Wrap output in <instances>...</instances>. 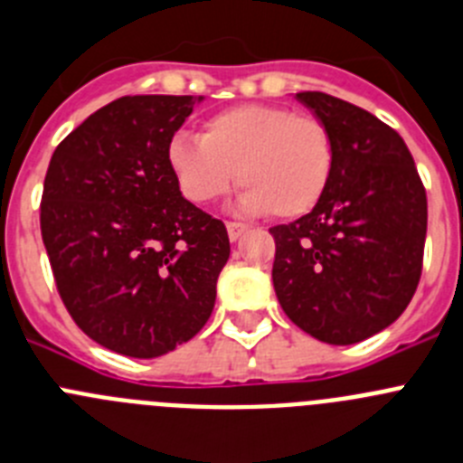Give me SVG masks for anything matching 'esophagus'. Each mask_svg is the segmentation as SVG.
Instances as JSON below:
<instances>
[{
	"label": "esophagus",
	"instance_id": "1",
	"mask_svg": "<svg viewBox=\"0 0 463 463\" xmlns=\"http://www.w3.org/2000/svg\"><path fill=\"white\" fill-rule=\"evenodd\" d=\"M226 228H228V237H231V241H237L246 231H249V226L240 222H228Z\"/></svg>",
	"mask_w": 463,
	"mask_h": 463
}]
</instances>
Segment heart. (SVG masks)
<instances>
[{
	"instance_id": "obj_1",
	"label": "heart",
	"mask_w": 463,
	"mask_h": 463,
	"mask_svg": "<svg viewBox=\"0 0 463 463\" xmlns=\"http://www.w3.org/2000/svg\"><path fill=\"white\" fill-rule=\"evenodd\" d=\"M168 166L192 203L217 201L235 183L240 210L297 219L317 207L331 183L335 146L329 125L280 105H235L203 123L201 139L173 137Z\"/></svg>"
}]
</instances>
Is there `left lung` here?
Segmentation results:
<instances>
[{"instance_id":"left-lung-1","label":"left lung","mask_w":463,"mask_h":463,"mask_svg":"<svg viewBox=\"0 0 463 463\" xmlns=\"http://www.w3.org/2000/svg\"><path fill=\"white\" fill-rule=\"evenodd\" d=\"M297 100L329 125L335 166L315 210L269 228L271 280L301 331L354 345L395 322L416 292L427 194L404 139L377 116L319 90Z\"/></svg>"}]
</instances>
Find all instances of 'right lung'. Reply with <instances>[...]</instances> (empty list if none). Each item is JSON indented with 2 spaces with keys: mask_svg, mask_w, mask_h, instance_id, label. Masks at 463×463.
<instances>
[{
  "mask_svg": "<svg viewBox=\"0 0 463 463\" xmlns=\"http://www.w3.org/2000/svg\"><path fill=\"white\" fill-rule=\"evenodd\" d=\"M203 98L125 95L56 146L41 235L56 290L102 347L155 358L192 340L231 256L223 222L189 203L166 159Z\"/></svg>",
  "mask_w": 463,
  "mask_h": 463,
  "instance_id": "obj_1",
  "label": "right lung"
}]
</instances>
